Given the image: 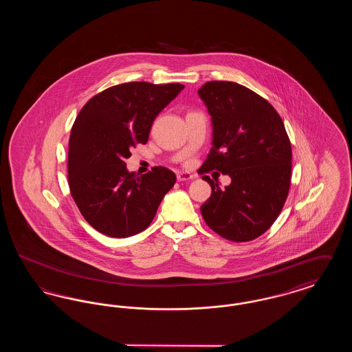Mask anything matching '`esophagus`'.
Wrapping results in <instances>:
<instances>
[{"mask_svg":"<svg viewBox=\"0 0 352 352\" xmlns=\"http://www.w3.org/2000/svg\"><path fill=\"white\" fill-rule=\"evenodd\" d=\"M192 178H195V175H194V174H191V173H178V174H177V179H178V182L190 181V179H192Z\"/></svg>","mask_w":352,"mask_h":352,"instance_id":"34e87169","label":"esophagus"}]
</instances>
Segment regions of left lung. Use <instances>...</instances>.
Returning a JSON list of instances; mask_svg holds the SVG:
<instances>
[{
    "label": "left lung",
    "mask_w": 352,
    "mask_h": 352,
    "mask_svg": "<svg viewBox=\"0 0 352 352\" xmlns=\"http://www.w3.org/2000/svg\"><path fill=\"white\" fill-rule=\"evenodd\" d=\"M212 118V148L199 174L231 177L224 190L208 175L212 194L201 217L221 237L243 243L267 232L278 218L290 188L292 146L273 105L250 88L212 80L199 88Z\"/></svg>",
    "instance_id": "1"
}]
</instances>
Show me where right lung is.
I'll return each instance as SVG.
<instances>
[{
	"label": "right lung",
	"instance_id": "add662e5",
	"mask_svg": "<svg viewBox=\"0 0 352 352\" xmlns=\"http://www.w3.org/2000/svg\"><path fill=\"white\" fill-rule=\"evenodd\" d=\"M184 88L179 83L118 84L80 109L68 142V186L96 231L128 237L151 226L175 174L155 166L138 177L126 170L125 160L132 148L148 142L154 118Z\"/></svg>",
	"mask_w": 352,
	"mask_h": 352
}]
</instances>
